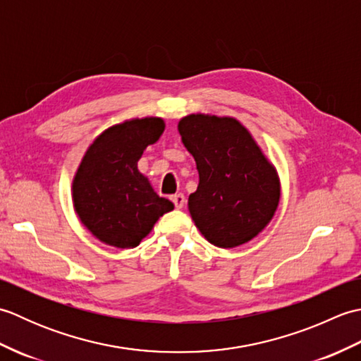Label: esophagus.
Masks as SVG:
<instances>
[{
	"label": "esophagus",
	"mask_w": 361,
	"mask_h": 361,
	"mask_svg": "<svg viewBox=\"0 0 361 361\" xmlns=\"http://www.w3.org/2000/svg\"><path fill=\"white\" fill-rule=\"evenodd\" d=\"M172 202H173L176 209H181L183 206L186 204V197L183 194H175V195H172Z\"/></svg>",
	"instance_id": "34e87169"
}]
</instances>
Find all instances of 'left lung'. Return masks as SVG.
I'll return each mask as SVG.
<instances>
[{
    "label": "left lung",
    "mask_w": 361,
    "mask_h": 361,
    "mask_svg": "<svg viewBox=\"0 0 361 361\" xmlns=\"http://www.w3.org/2000/svg\"><path fill=\"white\" fill-rule=\"evenodd\" d=\"M178 132L200 176L188 200L195 226L220 248L247 243L278 209L281 183L274 166L234 118L189 114L178 122Z\"/></svg>",
    "instance_id": "8db88e82"
}]
</instances>
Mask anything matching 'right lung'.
<instances>
[{
    "instance_id": "1",
    "label": "right lung",
    "mask_w": 361,
    "mask_h": 361,
    "mask_svg": "<svg viewBox=\"0 0 361 361\" xmlns=\"http://www.w3.org/2000/svg\"><path fill=\"white\" fill-rule=\"evenodd\" d=\"M161 118L130 119L99 135L73 180L74 209L96 239L116 248H135L157 220L173 209L137 171L145 147L164 132Z\"/></svg>"
}]
</instances>
